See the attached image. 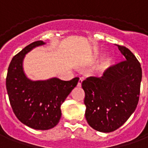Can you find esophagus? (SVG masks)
Returning <instances> with one entry per match:
<instances>
[{
	"mask_svg": "<svg viewBox=\"0 0 148 148\" xmlns=\"http://www.w3.org/2000/svg\"><path fill=\"white\" fill-rule=\"evenodd\" d=\"M82 79H79V81H78V82H77V86L78 87H81L82 86Z\"/></svg>",
	"mask_w": 148,
	"mask_h": 148,
	"instance_id": "obj_1",
	"label": "esophagus"
}]
</instances>
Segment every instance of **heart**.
Here are the masks:
<instances>
[{"instance_id":"b5f03b06","label":"heart","mask_w":148,"mask_h":148,"mask_svg":"<svg viewBox=\"0 0 148 148\" xmlns=\"http://www.w3.org/2000/svg\"><path fill=\"white\" fill-rule=\"evenodd\" d=\"M100 56H101V54H97L96 55V58H100ZM112 57L109 56V57H107V58L105 59V62H103V64L101 65V69L102 70H105L106 68H108L112 64Z\"/></svg>"}]
</instances>
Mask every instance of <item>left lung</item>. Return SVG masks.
<instances>
[{"instance_id": "obj_1", "label": "left lung", "mask_w": 148, "mask_h": 148, "mask_svg": "<svg viewBox=\"0 0 148 148\" xmlns=\"http://www.w3.org/2000/svg\"><path fill=\"white\" fill-rule=\"evenodd\" d=\"M117 47L125 61L108 68L102 77H89L82 83L86 119L90 127L101 132H111L122 126L134 112L140 97V62L129 49Z\"/></svg>"}]
</instances>
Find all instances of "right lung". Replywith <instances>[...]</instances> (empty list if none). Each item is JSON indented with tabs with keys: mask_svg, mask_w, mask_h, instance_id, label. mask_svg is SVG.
<instances>
[{
	"mask_svg": "<svg viewBox=\"0 0 148 148\" xmlns=\"http://www.w3.org/2000/svg\"><path fill=\"white\" fill-rule=\"evenodd\" d=\"M41 40L25 47L12 59L6 77V89L13 112L18 120L36 130H47L56 126L61 118V106L79 78L62 81L52 77L32 81L25 75L23 61L32 49L44 45Z\"/></svg>",
	"mask_w": 148,
	"mask_h": 148,
	"instance_id": "1",
	"label": "right lung"
}]
</instances>
